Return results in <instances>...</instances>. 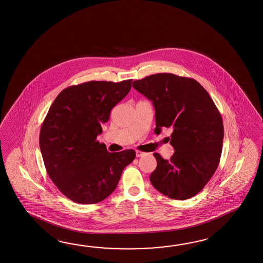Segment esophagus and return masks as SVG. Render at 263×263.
Here are the masks:
<instances>
[{"label": "esophagus", "mask_w": 263, "mask_h": 263, "mask_svg": "<svg viewBox=\"0 0 263 263\" xmlns=\"http://www.w3.org/2000/svg\"><path fill=\"white\" fill-rule=\"evenodd\" d=\"M144 155H146V153L140 152V151H136V157H142Z\"/></svg>", "instance_id": "esophagus-1"}]
</instances>
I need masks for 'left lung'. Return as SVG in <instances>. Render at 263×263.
<instances>
[{"mask_svg":"<svg viewBox=\"0 0 263 263\" xmlns=\"http://www.w3.org/2000/svg\"><path fill=\"white\" fill-rule=\"evenodd\" d=\"M136 91L153 101L159 135L163 127L173 128L171 145L174 153L157 161L149 180L162 194L174 200L195 196L213 176L220 163L223 123L220 111L198 81L168 73L135 80Z\"/></svg>","mask_w":263,"mask_h":263,"instance_id":"1","label":"left lung"}]
</instances>
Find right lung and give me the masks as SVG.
<instances>
[{
    "label": "right lung",
    "instance_id": "right-lung-1",
    "mask_svg": "<svg viewBox=\"0 0 263 263\" xmlns=\"http://www.w3.org/2000/svg\"><path fill=\"white\" fill-rule=\"evenodd\" d=\"M133 80L89 81L62 90L51 105L40 134L46 171L63 195L92 204L110 195L134 149L110 153L97 141L110 110L128 95Z\"/></svg>",
    "mask_w": 263,
    "mask_h": 263
}]
</instances>
